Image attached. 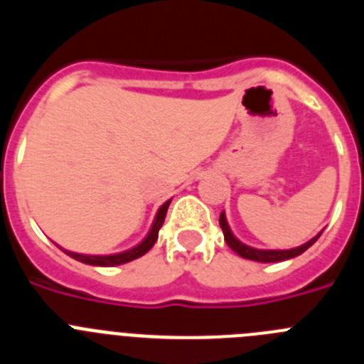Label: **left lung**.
Returning a JSON list of instances; mask_svg holds the SVG:
<instances>
[{
	"instance_id": "obj_1",
	"label": "left lung",
	"mask_w": 364,
	"mask_h": 364,
	"mask_svg": "<svg viewBox=\"0 0 364 364\" xmlns=\"http://www.w3.org/2000/svg\"><path fill=\"white\" fill-rule=\"evenodd\" d=\"M218 222H220V228H222V231H224V240L228 242V246H230L231 250L237 253V255L242 257V259L257 260V262H281V260L294 259V257H297V255H301V253L306 252L308 247H310L311 244H314L315 240L321 237V235H317V237H314L311 240H308L306 244H302V246H299V247H294V250H255V247L246 246V244H242L240 240L235 239V235L231 233L224 213H220Z\"/></svg>"
}]
</instances>
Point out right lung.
I'll use <instances>...</instances> for the list:
<instances>
[{
    "mask_svg": "<svg viewBox=\"0 0 364 364\" xmlns=\"http://www.w3.org/2000/svg\"><path fill=\"white\" fill-rule=\"evenodd\" d=\"M167 208H169V200H167L166 204H164L162 208H160L159 213H156V218H154L153 228H151L149 235H147L146 239H144L142 242L138 244L136 247H133V250H129V252L117 253V255H105V257L80 255V253L65 252V250H63V252H65L69 257H73V259H76V260H80V262H83V264H92V266H118V264H125V262H131V260L138 259V257L146 255V253L149 252L151 247L154 246V242H156V239H159V231H160V228H162V224H164V218H166Z\"/></svg>",
    "mask_w": 364,
    "mask_h": 364,
    "instance_id": "1",
    "label": "right lung"
}]
</instances>
